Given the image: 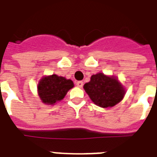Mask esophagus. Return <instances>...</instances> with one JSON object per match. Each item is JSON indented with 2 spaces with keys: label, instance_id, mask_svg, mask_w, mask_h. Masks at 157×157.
<instances>
[{
  "label": "esophagus",
  "instance_id": "obj_1",
  "mask_svg": "<svg viewBox=\"0 0 157 157\" xmlns=\"http://www.w3.org/2000/svg\"><path fill=\"white\" fill-rule=\"evenodd\" d=\"M76 85H77L78 87H82V86H83V82L82 81H78L77 82H76Z\"/></svg>",
  "mask_w": 157,
  "mask_h": 157
}]
</instances>
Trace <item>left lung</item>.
<instances>
[{
  "label": "left lung",
  "instance_id": "8db88e82",
  "mask_svg": "<svg viewBox=\"0 0 157 157\" xmlns=\"http://www.w3.org/2000/svg\"><path fill=\"white\" fill-rule=\"evenodd\" d=\"M83 88L93 103L103 108L114 107L125 94V89L118 78L103 73L93 75L90 81L84 84Z\"/></svg>",
  "mask_w": 157,
  "mask_h": 157
}]
</instances>
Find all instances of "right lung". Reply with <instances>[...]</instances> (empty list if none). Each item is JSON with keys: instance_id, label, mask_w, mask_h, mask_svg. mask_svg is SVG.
<instances>
[{"instance_id": "right-lung-1", "label": "right lung", "mask_w": 157, "mask_h": 157, "mask_svg": "<svg viewBox=\"0 0 157 157\" xmlns=\"http://www.w3.org/2000/svg\"><path fill=\"white\" fill-rule=\"evenodd\" d=\"M74 87V82L57 75L45 76L39 81L37 91L41 102L54 105L63 99L68 90Z\"/></svg>"}]
</instances>
